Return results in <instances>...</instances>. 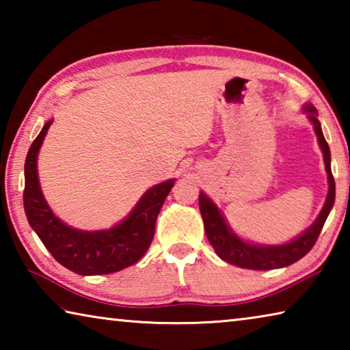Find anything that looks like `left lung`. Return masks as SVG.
Wrapping results in <instances>:
<instances>
[{"mask_svg":"<svg viewBox=\"0 0 350 350\" xmlns=\"http://www.w3.org/2000/svg\"><path fill=\"white\" fill-rule=\"evenodd\" d=\"M306 111L309 112V118L312 122L313 128H315L317 137L321 146L324 154V163L325 171H327V179H329V193L327 199H325L324 206L317 221L312 224L309 230L293 239L292 242L284 245H252L248 242L239 239L222 217L221 211L217 210V206L211 202L210 198H206V194L200 191L199 194V210L204 219L205 225V233L208 238L210 244L215 248L217 256L224 259L225 262L238 265L242 269H252V270H271V269H281L287 267V265L296 262L307 253L312 250V247L315 245L319 233L324 227L325 219H327L329 213L334 206L335 202V180L332 176L330 170V150L327 142H325L323 135L321 125H319L317 118V109L312 105L306 106Z\"/></svg>","mask_w":350,"mask_h":350,"instance_id":"8db88e82","label":"left lung"}]
</instances>
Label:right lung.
I'll use <instances>...</instances> for the list:
<instances>
[{
  "label": "right lung",
  "instance_id": "right-lung-1",
  "mask_svg": "<svg viewBox=\"0 0 350 350\" xmlns=\"http://www.w3.org/2000/svg\"><path fill=\"white\" fill-rule=\"evenodd\" d=\"M52 122L41 129L26 157L23 202L29 224L57 262L74 273L108 275L135 264L151 245L157 215L174 187V179L148 189L131 215L111 230L81 232L70 228L52 213L38 183L37 156Z\"/></svg>",
  "mask_w": 350,
  "mask_h": 350
}]
</instances>
